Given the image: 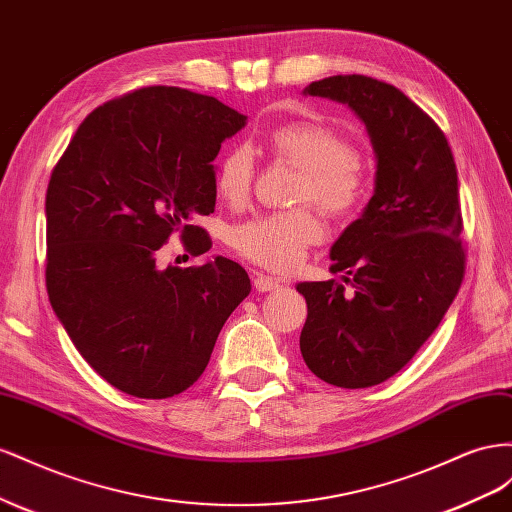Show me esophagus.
<instances>
[{"mask_svg":"<svg viewBox=\"0 0 512 512\" xmlns=\"http://www.w3.org/2000/svg\"><path fill=\"white\" fill-rule=\"evenodd\" d=\"M281 285L279 279H274V276H268V274H257L255 276V289L257 291H272Z\"/></svg>","mask_w":512,"mask_h":512,"instance_id":"34e87169","label":"esophagus"}]
</instances>
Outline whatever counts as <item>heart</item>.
I'll return each instance as SVG.
<instances>
[{
	"label": "heart",
	"instance_id": "heart-1",
	"mask_svg": "<svg viewBox=\"0 0 512 512\" xmlns=\"http://www.w3.org/2000/svg\"><path fill=\"white\" fill-rule=\"evenodd\" d=\"M268 150L300 169L294 199L313 201L330 216H345L367 195L369 169L354 154L339 130L321 122L296 120L270 130ZM255 156L246 145L231 148L216 167V188L229 206H242L251 195ZM324 236V227L309 208L261 214L233 225L227 242L240 257L287 272L302 264L306 248Z\"/></svg>",
	"mask_w": 512,
	"mask_h": 512
}]
</instances>
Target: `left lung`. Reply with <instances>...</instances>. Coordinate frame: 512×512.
I'll return each instance as SVG.
<instances>
[{
    "label": "left lung",
    "mask_w": 512,
    "mask_h": 512,
    "mask_svg": "<svg viewBox=\"0 0 512 512\" xmlns=\"http://www.w3.org/2000/svg\"><path fill=\"white\" fill-rule=\"evenodd\" d=\"M304 96L352 109L375 154V188L360 218L330 248L332 272L352 283H298L306 300L302 358L339 388H369L399 373L440 326L463 281L461 208L450 145L397 87L364 75L313 81Z\"/></svg>",
    "instance_id": "obj_1"
}]
</instances>
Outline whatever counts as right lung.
Masks as SVG:
<instances>
[{
    "mask_svg": "<svg viewBox=\"0 0 512 512\" xmlns=\"http://www.w3.org/2000/svg\"><path fill=\"white\" fill-rule=\"evenodd\" d=\"M246 115L180 87H143L94 109L47 188V289L85 362L139 399H167L206 371L218 332L251 294L227 257L158 268L180 231L210 251L191 218L214 212L221 143Z\"/></svg>",
    "mask_w": 512,
    "mask_h": 512,
    "instance_id": "obj_1",
    "label": "right lung"
}]
</instances>
